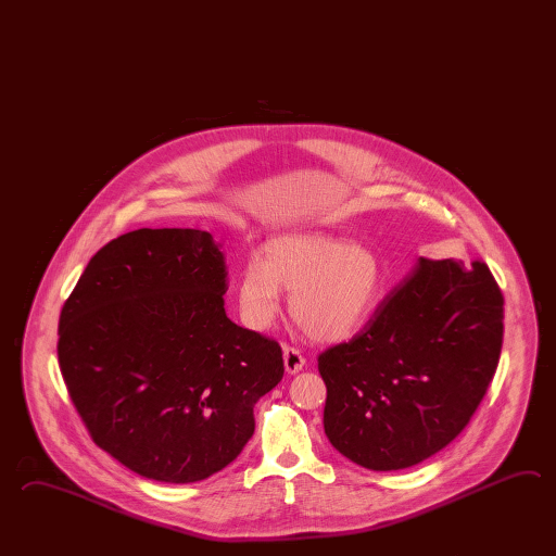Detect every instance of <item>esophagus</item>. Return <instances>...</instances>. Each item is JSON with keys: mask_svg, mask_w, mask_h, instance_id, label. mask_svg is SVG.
<instances>
[{"mask_svg": "<svg viewBox=\"0 0 556 556\" xmlns=\"http://www.w3.org/2000/svg\"><path fill=\"white\" fill-rule=\"evenodd\" d=\"M283 361L287 375L301 372L306 363L305 358H303V354L296 351V349H291V346H283Z\"/></svg>", "mask_w": 556, "mask_h": 556, "instance_id": "obj_1", "label": "esophagus"}]
</instances>
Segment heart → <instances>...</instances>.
<instances>
[{
  "label": "heart",
  "instance_id": "1",
  "mask_svg": "<svg viewBox=\"0 0 556 556\" xmlns=\"http://www.w3.org/2000/svg\"><path fill=\"white\" fill-rule=\"evenodd\" d=\"M382 289L375 251L327 233H287L263 245L261 260L239 271V315L250 329H269L279 313V291L289 313L315 340L337 342L363 329Z\"/></svg>",
  "mask_w": 556,
  "mask_h": 556
}]
</instances>
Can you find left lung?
I'll list each match as a JSON object with an SVG mask.
<instances>
[{
	"instance_id": "1",
	"label": "left lung",
	"mask_w": 556,
	"mask_h": 556,
	"mask_svg": "<svg viewBox=\"0 0 556 556\" xmlns=\"http://www.w3.org/2000/svg\"><path fill=\"white\" fill-rule=\"evenodd\" d=\"M501 344L503 295L488 265L419 257L361 334L318 356L329 442L372 471L438 454L476 414Z\"/></svg>"
}]
</instances>
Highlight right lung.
<instances>
[{
	"label": "right lung",
	"instance_id": "1",
	"mask_svg": "<svg viewBox=\"0 0 556 556\" xmlns=\"http://www.w3.org/2000/svg\"><path fill=\"white\" fill-rule=\"evenodd\" d=\"M226 257L200 229L142 227L94 253L59 317V366L94 443L138 476L195 483L255 431L283 352L227 318Z\"/></svg>",
	"mask_w": 556,
	"mask_h": 556
}]
</instances>
